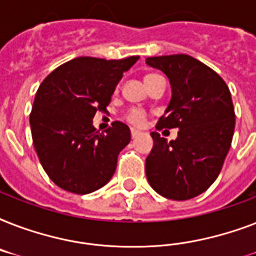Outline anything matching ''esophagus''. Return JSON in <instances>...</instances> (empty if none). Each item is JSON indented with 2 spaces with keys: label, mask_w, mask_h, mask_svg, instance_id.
<instances>
[{
  "label": "esophagus",
  "mask_w": 256,
  "mask_h": 256,
  "mask_svg": "<svg viewBox=\"0 0 256 256\" xmlns=\"http://www.w3.org/2000/svg\"><path fill=\"white\" fill-rule=\"evenodd\" d=\"M132 138H136V136H140V132L138 130H136V128H132Z\"/></svg>",
  "instance_id": "1"
}]
</instances>
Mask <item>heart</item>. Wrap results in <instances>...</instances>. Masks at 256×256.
<instances>
[{
    "mask_svg": "<svg viewBox=\"0 0 256 256\" xmlns=\"http://www.w3.org/2000/svg\"><path fill=\"white\" fill-rule=\"evenodd\" d=\"M156 78H160L156 74H148L144 81L148 82L152 80H156ZM146 118H148V112L142 110V108H130L126 114H124V120H128V124H134V126H142V124L146 122Z\"/></svg>",
    "mask_w": 256,
    "mask_h": 256,
    "instance_id": "heart-1",
    "label": "heart"
}]
</instances>
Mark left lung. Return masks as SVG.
<instances>
[{
  "instance_id": "8db88e82",
  "label": "left lung",
  "mask_w": 256,
  "mask_h": 256,
  "mask_svg": "<svg viewBox=\"0 0 256 256\" xmlns=\"http://www.w3.org/2000/svg\"><path fill=\"white\" fill-rule=\"evenodd\" d=\"M148 65L170 80L172 96L156 130L179 128L168 142L152 132L154 146L146 158V176L160 195L187 200L218 178L234 136L231 92L214 70L187 54L148 57Z\"/></svg>"
}]
</instances>
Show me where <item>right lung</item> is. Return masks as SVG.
Instances as JSON below:
<instances>
[{
  "mask_svg": "<svg viewBox=\"0 0 256 256\" xmlns=\"http://www.w3.org/2000/svg\"><path fill=\"white\" fill-rule=\"evenodd\" d=\"M138 58H74L38 88L30 112L33 144L46 174L62 190L88 194L114 174L130 130L116 120L100 132L92 126V116L106 112L124 72Z\"/></svg>",
  "mask_w": 256,
  "mask_h": 256,
  "instance_id": "right-lung-1",
  "label": "right lung"
}]
</instances>
